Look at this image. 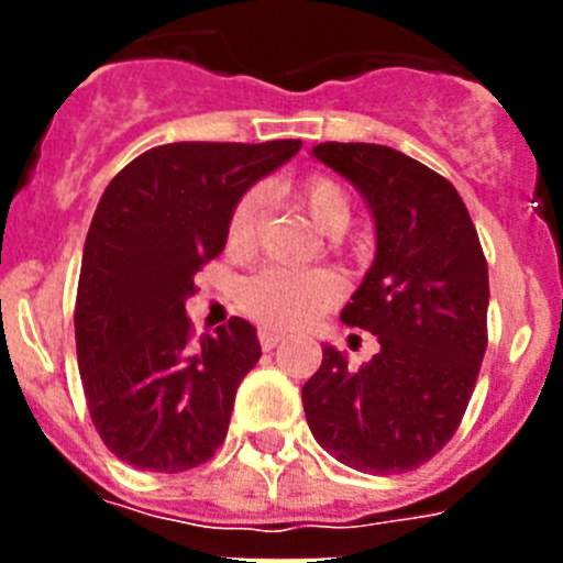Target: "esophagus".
<instances>
[{"label": "esophagus", "instance_id": "esophagus-1", "mask_svg": "<svg viewBox=\"0 0 563 563\" xmlns=\"http://www.w3.org/2000/svg\"><path fill=\"white\" fill-rule=\"evenodd\" d=\"M278 341H282V335H278V332H273V330H258V343H262V350H265V352L276 350Z\"/></svg>", "mask_w": 563, "mask_h": 563}]
</instances>
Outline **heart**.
<instances>
[{
    "instance_id": "heart-1",
    "label": "heart",
    "mask_w": 563,
    "mask_h": 563,
    "mask_svg": "<svg viewBox=\"0 0 563 563\" xmlns=\"http://www.w3.org/2000/svg\"><path fill=\"white\" fill-rule=\"evenodd\" d=\"M298 200L305 202L310 220L324 233H341L350 225V197L327 177L305 183L298 188ZM258 206H262L258 194L247 191L233 208L231 222H228V245L236 251L253 242ZM338 296H341V278L324 267L292 271V267L271 265L253 273L242 285V307L258 324L273 327V330H296V327L310 324L312 318L335 305Z\"/></svg>"
}]
</instances>
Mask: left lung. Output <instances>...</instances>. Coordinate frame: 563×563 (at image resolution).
Wrapping results in <instances>:
<instances>
[{
	"mask_svg": "<svg viewBox=\"0 0 563 563\" xmlns=\"http://www.w3.org/2000/svg\"><path fill=\"white\" fill-rule=\"evenodd\" d=\"M312 157L350 180L375 222V258L341 321L377 335L352 369L324 343L305 383L307 426L363 474H406L454 437L487 350V265L456 188L377 143H318Z\"/></svg>",
	"mask_w": 563,
	"mask_h": 563,
	"instance_id": "1",
	"label": "left lung"
}]
</instances>
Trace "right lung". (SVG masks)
<instances>
[{
    "label": "right lung",
    "mask_w": 563,
    "mask_h": 563,
    "mask_svg": "<svg viewBox=\"0 0 563 563\" xmlns=\"http://www.w3.org/2000/svg\"><path fill=\"white\" fill-rule=\"evenodd\" d=\"M298 148L166 143L103 191L84 242L76 350L92 422L126 465L180 474L225 440L239 383L262 357L256 327L233 316L194 341L186 298L225 247L236 202Z\"/></svg>",
    "instance_id": "obj_1"
}]
</instances>
